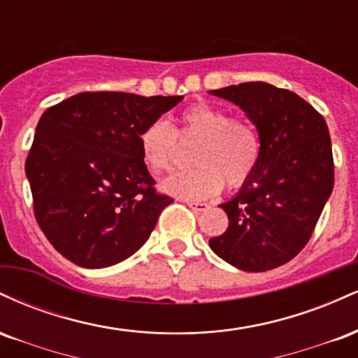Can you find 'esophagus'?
<instances>
[{
  "label": "esophagus",
  "instance_id": "34e87169",
  "mask_svg": "<svg viewBox=\"0 0 358 358\" xmlns=\"http://www.w3.org/2000/svg\"><path fill=\"white\" fill-rule=\"evenodd\" d=\"M187 205L192 208V210H195V212H205V210H208V208H210V205L203 203V202H187Z\"/></svg>",
  "mask_w": 358,
  "mask_h": 358
}]
</instances>
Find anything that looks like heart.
<instances>
[{
	"label": "heart",
	"instance_id": "heart-1",
	"mask_svg": "<svg viewBox=\"0 0 358 358\" xmlns=\"http://www.w3.org/2000/svg\"><path fill=\"white\" fill-rule=\"evenodd\" d=\"M182 139H200L193 151V170L180 171L162 182V190L185 200L212 199L224 188L248 182L259 162L261 143L249 122L232 119L227 109L193 104L180 116ZM139 151L151 173L168 171L176 153V134L163 119L150 122L139 134Z\"/></svg>",
	"mask_w": 358,
	"mask_h": 358
}]
</instances>
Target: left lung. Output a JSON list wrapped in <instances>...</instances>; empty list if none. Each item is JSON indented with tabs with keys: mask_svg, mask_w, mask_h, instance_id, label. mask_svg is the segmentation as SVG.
Segmentation results:
<instances>
[{
	"mask_svg": "<svg viewBox=\"0 0 358 358\" xmlns=\"http://www.w3.org/2000/svg\"><path fill=\"white\" fill-rule=\"evenodd\" d=\"M239 106L259 134L261 153L229 202L210 249L234 268L262 273L286 264L306 245L334 190L331 139L323 116L298 94L266 82L210 90Z\"/></svg>",
	"mask_w": 358,
	"mask_h": 358,
	"instance_id": "left-lung-1",
	"label": "left lung"
}]
</instances>
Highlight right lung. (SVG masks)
I'll return each mask as SVG.
<instances>
[{
  "label": "right lung",
  "mask_w": 358,
  "mask_h": 358,
  "mask_svg": "<svg viewBox=\"0 0 358 358\" xmlns=\"http://www.w3.org/2000/svg\"><path fill=\"white\" fill-rule=\"evenodd\" d=\"M182 99L80 92L42 114L24 173L36 222L62 256L109 268L148 241L173 199L155 192L139 134Z\"/></svg>",
  "instance_id": "add662e5"
}]
</instances>
